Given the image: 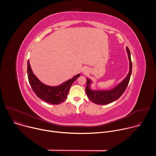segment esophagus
I'll return each mask as SVG.
<instances>
[{
    "mask_svg": "<svg viewBox=\"0 0 156 156\" xmlns=\"http://www.w3.org/2000/svg\"><path fill=\"white\" fill-rule=\"evenodd\" d=\"M87 72V69H84V72Z\"/></svg>",
    "mask_w": 156,
    "mask_h": 156,
    "instance_id": "obj_1",
    "label": "esophagus"
}]
</instances>
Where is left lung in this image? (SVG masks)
Returning <instances> with one entry per match:
<instances>
[{"mask_svg":"<svg viewBox=\"0 0 156 156\" xmlns=\"http://www.w3.org/2000/svg\"><path fill=\"white\" fill-rule=\"evenodd\" d=\"M126 48L129 60V70L126 77L117 86L110 90L93 91L90 88V84L92 83L91 80L87 78H86V93L87 98L94 103L99 105H105L111 103L120 98L125 92L129 83L132 72V63L130 52L128 47Z\"/></svg>","mask_w":156,"mask_h":156,"instance_id":"left-lung-1","label":"left lung"}]
</instances>
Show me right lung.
<instances>
[{"label": "right lung", "instance_id": "1", "mask_svg": "<svg viewBox=\"0 0 156 156\" xmlns=\"http://www.w3.org/2000/svg\"><path fill=\"white\" fill-rule=\"evenodd\" d=\"M27 72L29 83L36 95L44 101L51 104H59L63 102L67 98L73 83L80 76V74H78L59 86H49L43 84L34 75L29 60L28 61Z\"/></svg>", "mask_w": 156, "mask_h": 156}]
</instances>
